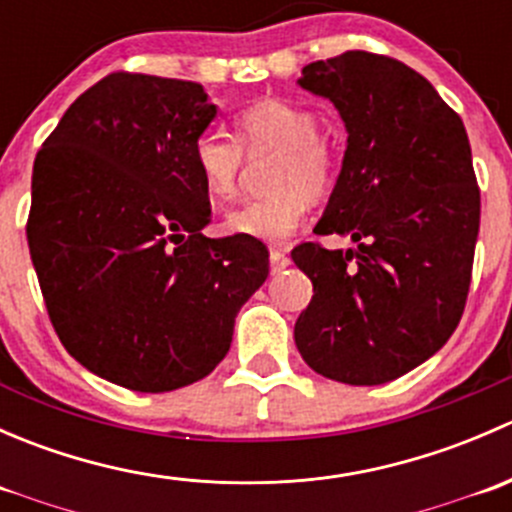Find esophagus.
<instances>
[{"label":"esophagus","mask_w":512,"mask_h":512,"mask_svg":"<svg viewBox=\"0 0 512 512\" xmlns=\"http://www.w3.org/2000/svg\"><path fill=\"white\" fill-rule=\"evenodd\" d=\"M287 265H289L287 250H282V247H272V250H270V270L280 272V270H285Z\"/></svg>","instance_id":"34e87169"}]
</instances>
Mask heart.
Instances as JSON below:
<instances>
[{"label":"heart","mask_w":512,"mask_h":512,"mask_svg":"<svg viewBox=\"0 0 512 512\" xmlns=\"http://www.w3.org/2000/svg\"><path fill=\"white\" fill-rule=\"evenodd\" d=\"M247 156L275 153L270 163V193L232 210L225 218L230 235L262 242H282L297 232L309 210L334 188L339 151L319 133L317 113L282 98H265L242 108L235 136L203 131L195 138L193 160L205 188L215 200H232L240 190Z\"/></svg>","instance_id":"1"}]
</instances>
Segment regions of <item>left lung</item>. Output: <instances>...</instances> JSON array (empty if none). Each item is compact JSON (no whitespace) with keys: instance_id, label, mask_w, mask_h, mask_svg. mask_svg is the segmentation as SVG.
<instances>
[{"instance_id":"1","label":"left lung","mask_w":512,"mask_h":512,"mask_svg":"<svg viewBox=\"0 0 512 512\" xmlns=\"http://www.w3.org/2000/svg\"><path fill=\"white\" fill-rule=\"evenodd\" d=\"M299 86L329 98L347 126L342 173L317 235L292 260L314 297L294 342L317 374L352 386L404 376L461 322L480 227V190L461 116L391 56L344 51L302 69Z\"/></svg>"}]
</instances>
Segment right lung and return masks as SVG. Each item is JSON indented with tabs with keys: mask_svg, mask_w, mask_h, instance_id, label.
Instances as JSON below:
<instances>
[{
	"mask_svg": "<svg viewBox=\"0 0 512 512\" xmlns=\"http://www.w3.org/2000/svg\"><path fill=\"white\" fill-rule=\"evenodd\" d=\"M215 113L195 81L118 71L36 153L27 240L46 312L81 366L131 391L208 376L270 272L260 240L203 235L193 146Z\"/></svg>",
	"mask_w": 512,
	"mask_h": 512,
	"instance_id": "1",
	"label": "right lung"
}]
</instances>
